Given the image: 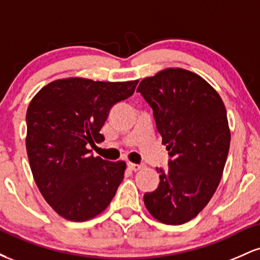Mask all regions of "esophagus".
<instances>
[{
  "label": "esophagus",
  "instance_id": "1",
  "mask_svg": "<svg viewBox=\"0 0 260 260\" xmlns=\"http://www.w3.org/2000/svg\"><path fill=\"white\" fill-rule=\"evenodd\" d=\"M143 168V165H139V164H133V162H128V169L132 170V171H138Z\"/></svg>",
  "mask_w": 260,
  "mask_h": 260
}]
</instances>
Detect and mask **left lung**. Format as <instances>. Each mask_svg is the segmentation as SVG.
Here are the masks:
<instances>
[{"instance_id": "left-lung-1", "label": "left lung", "mask_w": 260, "mask_h": 260, "mask_svg": "<svg viewBox=\"0 0 260 260\" xmlns=\"http://www.w3.org/2000/svg\"><path fill=\"white\" fill-rule=\"evenodd\" d=\"M154 112L169 170L160 172L154 192L145 193L150 215L166 225L196 217L215 193L228 159L231 132L219 92L183 68H165L139 83Z\"/></svg>"}]
</instances>
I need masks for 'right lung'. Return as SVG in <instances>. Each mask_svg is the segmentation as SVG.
<instances>
[{
    "instance_id": "add662e5",
    "label": "right lung",
    "mask_w": 260,
    "mask_h": 260,
    "mask_svg": "<svg viewBox=\"0 0 260 260\" xmlns=\"http://www.w3.org/2000/svg\"><path fill=\"white\" fill-rule=\"evenodd\" d=\"M138 80H53L26 110L25 147L35 183L58 215L86 221L109 207L123 180L124 161L90 155L101 143V128L115 104L134 92Z\"/></svg>"
}]
</instances>
